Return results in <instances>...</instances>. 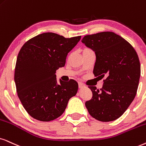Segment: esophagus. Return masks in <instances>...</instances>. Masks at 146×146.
<instances>
[{"instance_id":"obj_1","label":"esophagus","mask_w":146,"mask_h":146,"mask_svg":"<svg viewBox=\"0 0 146 146\" xmlns=\"http://www.w3.org/2000/svg\"><path fill=\"white\" fill-rule=\"evenodd\" d=\"M78 84H79V88H84V84H83L82 83L79 82Z\"/></svg>"}]
</instances>
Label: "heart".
<instances>
[{
  "label": "heart",
  "instance_id": "heart-1",
  "mask_svg": "<svg viewBox=\"0 0 146 146\" xmlns=\"http://www.w3.org/2000/svg\"><path fill=\"white\" fill-rule=\"evenodd\" d=\"M86 49H88V48H86Z\"/></svg>",
  "mask_w": 146,
  "mask_h": 146
}]
</instances>
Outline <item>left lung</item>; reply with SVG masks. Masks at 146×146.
Returning <instances> with one entry per match:
<instances>
[{
    "instance_id": "8db88e82",
    "label": "left lung",
    "mask_w": 146,
    "mask_h": 146,
    "mask_svg": "<svg viewBox=\"0 0 146 146\" xmlns=\"http://www.w3.org/2000/svg\"><path fill=\"white\" fill-rule=\"evenodd\" d=\"M82 42L95 52V77H105L101 89L88 87L92 98L86 102L87 109L100 121H114L135 97L141 74L139 57L127 40L112 32L87 35Z\"/></svg>"
}]
</instances>
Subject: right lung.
I'll use <instances>...</instances> for the list:
<instances>
[{
	"label": "right lung",
	"instance_id": "right-lung-1",
	"mask_svg": "<svg viewBox=\"0 0 146 146\" xmlns=\"http://www.w3.org/2000/svg\"><path fill=\"white\" fill-rule=\"evenodd\" d=\"M81 36L66 38L48 32L31 38L20 50L14 79L17 96L31 117L50 121L63 113L68 102L76 95L78 84L73 79L56 82L55 73L64 67L68 53Z\"/></svg>",
	"mask_w": 146,
	"mask_h": 146
}]
</instances>
